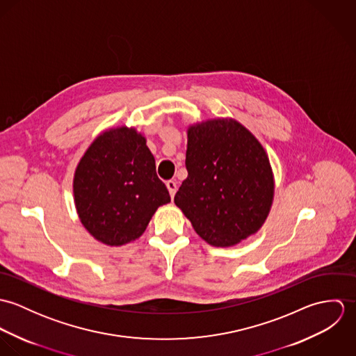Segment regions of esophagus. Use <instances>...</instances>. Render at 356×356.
I'll list each match as a JSON object with an SVG mask.
<instances>
[{
	"mask_svg": "<svg viewBox=\"0 0 356 356\" xmlns=\"http://www.w3.org/2000/svg\"><path fill=\"white\" fill-rule=\"evenodd\" d=\"M165 185H167V189H168V192H170L171 199H174V196H175V193H177V182L172 181V179H170V181L165 182Z\"/></svg>",
	"mask_w": 356,
	"mask_h": 356,
	"instance_id": "obj_1",
	"label": "esophagus"
}]
</instances>
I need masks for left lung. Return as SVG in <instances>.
I'll use <instances>...</instances> for the list:
<instances>
[{
    "instance_id": "left-lung-1",
    "label": "left lung",
    "mask_w": 356,
    "mask_h": 356,
    "mask_svg": "<svg viewBox=\"0 0 356 356\" xmlns=\"http://www.w3.org/2000/svg\"><path fill=\"white\" fill-rule=\"evenodd\" d=\"M186 133L188 178L174 203L209 245H237L259 232L273 205L267 152L233 118L197 122Z\"/></svg>"
}]
</instances>
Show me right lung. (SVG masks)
Segmentation results:
<instances>
[{"mask_svg": "<svg viewBox=\"0 0 356 356\" xmlns=\"http://www.w3.org/2000/svg\"><path fill=\"white\" fill-rule=\"evenodd\" d=\"M72 192L83 227L109 247L140 238L156 209L171 202L147 138L127 126L95 138L75 168Z\"/></svg>", "mask_w": 356, "mask_h": 356, "instance_id": "add662e5", "label": "right lung"}]
</instances>
